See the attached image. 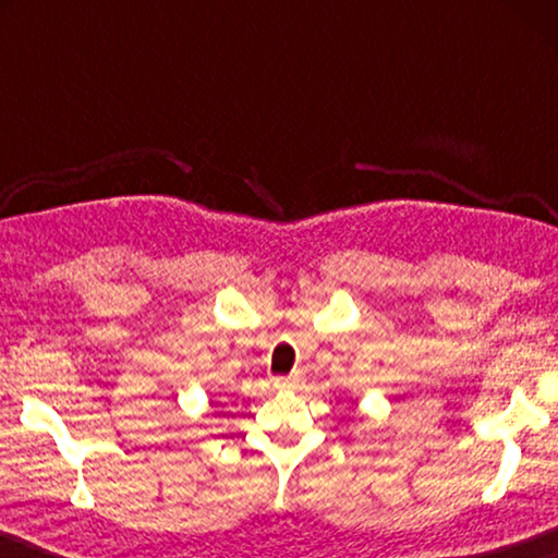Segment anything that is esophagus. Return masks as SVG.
Here are the masks:
<instances>
[{"label": "esophagus", "instance_id": "obj_1", "mask_svg": "<svg viewBox=\"0 0 558 558\" xmlns=\"http://www.w3.org/2000/svg\"><path fill=\"white\" fill-rule=\"evenodd\" d=\"M302 384V374L292 372L290 376H282V379H276V389H298Z\"/></svg>", "mask_w": 558, "mask_h": 558}]
</instances>
